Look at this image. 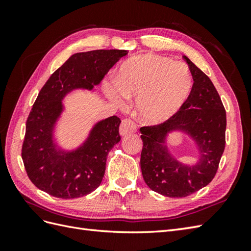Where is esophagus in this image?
<instances>
[{
	"mask_svg": "<svg viewBox=\"0 0 251 251\" xmlns=\"http://www.w3.org/2000/svg\"><path fill=\"white\" fill-rule=\"evenodd\" d=\"M137 129V126L134 122L129 119H125L122 121V124L120 126V134L121 136H125L128 134H132Z\"/></svg>",
	"mask_w": 251,
	"mask_h": 251,
	"instance_id": "obj_1",
	"label": "esophagus"
}]
</instances>
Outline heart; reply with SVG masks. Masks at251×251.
Segmentation results:
<instances>
[{
    "mask_svg": "<svg viewBox=\"0 0 251 251\" xmlns=\"http://www.w3.org/2000/svg\"><path fill=\"white\" fill-rule=\"evenodd\" d=\"M191 73L184 63L153 54H142L123 63L117 82L106 84V94L116 104L136 98L140 119L153 124L168 119L191 93Z\"/></svg>",
    "mask_w": 251,
    "mask_h": 251,
    "instance_id": "1",
    "label": "heart"
}]
</instances>
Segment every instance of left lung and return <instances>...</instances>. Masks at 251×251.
Segmentation results:
<instances>
[{
	"label": "left lung",
	"instance_id": "obj_1",
	"mask_svg": "<svg viewBox=\"0 0 251 251\" xmlns=\"http://www.w3.org/2000/svg\"><path fill=\"white\" fill-rule=\"evenodd\" d=\"M183 58L194 81L188 99L167 121L140 128L143 179L152 191L168 197L189 196L210 183L226 147V114L220 96L210 78ZM175 130L188 133L199 147L195 165L180 163L169 153L166 138Z\"/></svg>",
	"mask_w": 251,
	"mask_h": 251
}]
</instances>
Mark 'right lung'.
Wrapping results in <instances>:
<instances>
[{
  "label": "right lung",
  "mask_w": 251,
  "mask_h": 251,
  "mask_svg": "<svg viewBox=\"0 0 251 251\" xmlns=\"http://www.w3.org/2000/svg\"><path fill=\"white\" fill-rule=\"evenodd\" d=\"M121 50L72 55L42 87L25 124L21 150L26 175L36 188L59 199H77L100 185L108 153L119 143L121 120L111 116L96 124L82 146L63 151L54 142V127L63 111L62 99L74 89L92 90L122 57Z\"/></svg>",
  "instance_id": "obj_1"
}]
</instances>
